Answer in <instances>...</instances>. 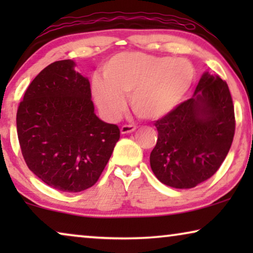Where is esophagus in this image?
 I'll list each match as a JSON object with an SVG mask.
<instances>
[{
    "instance_id": "34e87169",
    "label": "esophagus",
    "mask_w": 253,
    "mask_h": 253,
    "mask_svg": "<svg viewBox=\"0 0 253 253\" xmlns=\"http://www.w3.org/2000/svg\"><path fill=\"white\" fill-rule=\"evenodd\" d=\"M137 129L136 126H132V124H126V126H123L121 127V133H130V132H133L134 130Z\"/></svg>"
}]
</instances>
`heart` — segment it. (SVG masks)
Here are the masks:
<instances>
[{"instance_id":"heart-1","label":"heart","mask_w":253,"mask_h":253,"mask_svg":"<svg viewBox=\"0 0 253 253\" xmlns=\"http://www.w3.org/2000/svg\"><path fill=\"white\" fill-rule=\"evenodd\" d=\"M101 77L92 79V92L102 116L114 121L126 108L130 95L134 114L158 120L171 113L195 81V68L185 58L154 56L140 51L114 55L102 67Z\"/></svg>"}]
</instances>
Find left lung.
<instances>
[{"instance_id":"1","label":"left lung","mask_w":253,"mask_h":253,"mask_svg":"<svg viewBox=\"0 0 253 253\" xmlns=\"http://www.w3.org/2000/svg\"><path fill=\"white\" fill-rule=\"evenodd\" d=\"M235 124L227 83L205 72L191 99L155 121L158 140L150 157L154 175L176 189L195 188L209 179L230 150Z\"/></svg>"}]
</instances>
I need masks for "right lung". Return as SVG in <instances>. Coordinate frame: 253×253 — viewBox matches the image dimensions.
I'll list each match as a JSON object with an SVG mask.
<instances>
[{"mask_svg": "<svg viewBox=\"0 0 253 253\" xmlns=\"http://www.w3.org/2000/svg\"><path fill=\"white\" fill-rule=\"evenodd\" d=\"M74 67L63 60L44 68L27 87L16 117L27 167L64 192L94 185L120 139L119 126L94 114L88 79Z\"/></svg>", "mask_w": 253, "mask_h": 253, "instance_id": "right-lung-1", "label": "right lung"}]
</instances>
